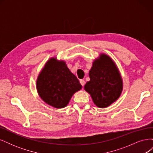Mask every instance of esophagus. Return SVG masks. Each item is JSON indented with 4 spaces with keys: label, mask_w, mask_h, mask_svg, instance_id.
<instances>
[{
    "label": "esophagus",
    "mask_w": 153,
    "mask_h": 153,
    "mask_svg": "<svg viewBox=\"0 0 153 153\" xmlns=\"http://www.w3.org/2000/svg\"><path fill=\"white\" fill-rule=\"evenodd\" d=\"M80 84H81L82 86H84V85H85V81H84V80H80Z\"/></svg>",
    "instance_id": "34e87169"
}]
</instances>
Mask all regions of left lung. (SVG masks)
I'll list each match as a JSON object with an SVG mask.
<instances>
[{
  "label": "left lung",
  "mask_w": 153,
  "mask_h": 153,
  "mask_svg": "<svg viewBox=\"0 0 153 153\" xmlns=\"http://www.w3.org/2000/svg\"><path fill=\"white\" fill-rule=\"evenodd\" d=\"M89 75L90 80L84 89L99 108H106L121 96L123 82L115 62L108 55L101 53L92 62Z\"/></svg>",
  "instance_id": "obj_1"
}]
</instances>
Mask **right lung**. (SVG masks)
Listing matches in <instances>:
<instances>
[{"label":"right lung","mask_w":153,"mask_h":153,"mask_svg":"<svg viewBox=\"0 0 153 153\" xmlns=\"http://www.w3.org/2000/svg\"><path fill=\"white\" fill-rule=\"evenodd\" d=\"M36 89L46 103L54 108H62L68 105L72 96L82 89V85L65 61L52 57L40 71Z\"/></svg>","instance_id":"obj_1"}]
</instances>
